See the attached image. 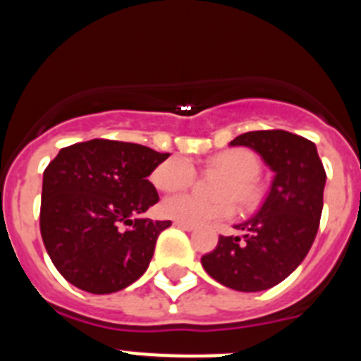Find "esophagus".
Segmentation results:
<instances>
[{
  "label": "esophagus",
  "instance_id": "obj_1",
  "mask_svg": "<svg viewBox=\"0 0 361 361\" xmlns=\"http://www.w3.org/2000/svg\"><path fill=\"white\" fill-rule=\"evenodd\" d=\"M173 226H175V228H180V229H184V231H193V229H195V226L186 224V222H178V220H175V222H173Z\"/></svg>",
  "mask_w": 361,
  "mask_h": 361
}]
</instances>
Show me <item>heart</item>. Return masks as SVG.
Here are the masks:
<instances>
[{"label":"heart","instance_id":"heart-1","mask_svg":"<svg viewBox=\"0 0 361 361\" xmlns=\"http://www.w3.org/2000/svg\"><path fill=\"white\" fill-rule=\"evenodd\" d=\"M209 166L226 175L220 184L216 200H206L193 193H180L162 200L161 212L168 219L197 226L212 220L229 219L235 213V202L242 212L257 208L262 191L257 183L260 161L251 149L229 148L209 159ZM195 180V166L184 155L170 157L153 170L152 183L161 191L186 190Z\"/></svg>","mask_w":361,"mask_h":361}]
</instances>
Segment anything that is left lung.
I'll return each mask as SVG.
<instances>
[{"label":"left lung","mask_w":361,"mask_h":361,"mask_svg":"<svg viewBox=\"0 0 361 361\" xmlns=\"http://www.w3.org/2000/svg\"><path fill=\"white\" fill-rule=\"evenodd\" d=\"M264 159L275 178L262 208L235 226L242 237H219L202 267L235 291L257 293L288 279L311 250L324 208L325 170L317 146L286 130H258L233 139Z\"/></svg>","instance_id":"1"}]
</instances>
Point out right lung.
I'll list each match as a JSON object with an SVG mask.
<instances>
[{"label":"right lung","mask_w":361,"mask_h":361,"mask_svg":"<svg viewBox=\"0 0 361 361\" xmlns=\"http://www.w3.org/2000/svg\"><path fill=\"white\" fill-rule=\"evenodd\" d=\"M168 157L135 142L92 139L61 148L44 168L41 237L72 286L108 295L148 269L171 222L137 215L159 202L148 177Z\"/></svg>","instance_id":"right-lung-1"}]
</instances>
